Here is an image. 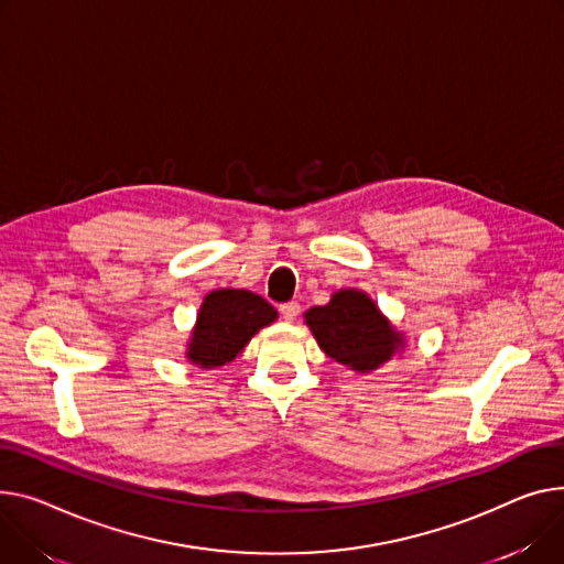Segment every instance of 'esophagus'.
Masks as SVG:
<instances>
[{
  "mask_svg": "<svg viewBox=\"0 0 564 564\" xmlns=\"http://www.w3.org/2000/svg\"><path fill=\"white\" fill-rule=\"evenodd\" d=\"M279 311H281V317H283L285 322H294L296 315H299V304H296V302H288V304H283Z\"/></svg>",
  "mask_w": 564,
  "mask_h": 564,
  "instance_id": "esophagus-1",
  "label": "esophagus"
}]
</instances>
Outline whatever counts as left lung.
<instances>
[{
  "label": "left lung",
  "mask_w": 564,
  "mask_h": 564,
  "mask_svg": "<svg viewBox=\"0 0 564 564\" xmlns=\"http://www.w3.org/2000/svg\"><path fill=\"white\" fill-rule=\"evenodd\" d=\"M319 349L354 371H373L403 349L399 333L362 290H337L326 306L306 311Z\"/></svg>",
  "instance_id": "1"
}]
</instances>
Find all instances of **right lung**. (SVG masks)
<instances>
[{
	"label": "right lung",
	"mask_w": 564,
	"mask_h": 564,
	"mask_svg": "<svg viewBox=\"0 0 564 564\" xmlns=\"http://www.w3.org/2000/svg\"><path fill=\"white\" fill-rule=\"evenodd\" d=\"M279 317L265 299L236 288L213 290L204 296L185 358L202 369L236 360L251 337Z\"/></svg>",
	"instance_id": "add662e5"
}]
</instances>
